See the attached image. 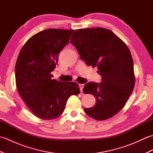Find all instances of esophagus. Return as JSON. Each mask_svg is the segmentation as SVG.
<instances>
[{"label":"esophagus","instance_id":"1","mask_svg":"<svg viewBox=\"0 0 153 153\" xmlns=\"http://www.w3.org/2000/svg\"><path fill=\"white\" fill-rule=\"evenodd\" d=\"M79 89H80V91L82 92L83 91V88L84 87L83 84H79Z\"/></svg>","mask_w":153,"mask_h":153}]
</instances>
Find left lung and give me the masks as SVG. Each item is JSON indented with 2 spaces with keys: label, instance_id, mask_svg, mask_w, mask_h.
<instances>
[{
  "label": "left lung",
  "instance_id": "left-lung-1",
  "mask_svg": "<svg viewBox=\"0 0 153 153\" xmlns=\"http://www.w3.org/2000/svg\"><path fill=\"white\" fill-rule=\"evenodd\" d=\"M87 66H97L102 83L89 82L83 92L95 96L97 102L85 113L96 120L116 115L124 106L135 85L134 62L128 47L112 31L95 27L79 29L70 39Z\"/></svg>",
  "mask_w": 153,
  "mask_h": 153
}]
</instances>
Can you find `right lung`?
Listing matches in <instances>:
<instances>
[{
	"mask_svg": "<svg viewBox=\"0 0 153 153\" xmlns=\"http://www.w3.org/2000/svg\"><path fill=\"white\" fill-rule=\"evenodd\" d=\"M74 30L47 29L28 39L16 63V83L19 95L35 116L53 120L64 112L68 98L80 93L76 82L52 79L60 51Z\"/></svg>",
	"mask_w": 153,
	"mask_h": 153,
	"instance_id": "obj_1",
	"label": "right lung"
}]
</instances>
